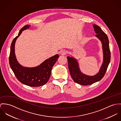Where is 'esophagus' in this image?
<instances>
[{
	"label": "esophagus",
	"instance_id": "obj_1",
	"mask_svg": "<svg viewBox=\"0 0 121 121\" xmlns=\"http://www.w3.org/2000/svg\"><path fill=\"white\" fill-rule=\"evenodd\" d=\"M66 53H67V52L65 50H62L60 52V54H61L62 55H65L66 54Z\"/></svg>",
	"mask_w": 121,
	"mask_h": 121
}]
</instances>
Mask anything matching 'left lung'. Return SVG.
<instances>
[{"label":"left lung","instance_id":"8db88e82","mask_svg":"<svg viewBox=\"0 0 121 121\" xmlns=\"http://www.w3.org/2000/svg\"><path fill=\"white\" fill-rule=\"evenodd\" d=\"M96 37L102 42L104 53V61L99 72L95 75L90 76L81 72L77 60L73 57L67 56L68 67L71 77L74 81L82 85H88L101 80L104 77L110 61V51L109 41L107 35L101 28L96 25H93Z\"/></svg>","mask_w":121,"mask_h":121}]
</instances>
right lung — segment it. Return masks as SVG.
Here are the masks:
<instances>
[{
  "label": "right lung",
  "mask_w": 121,
  "mask_h": 121,
  "mask_svg": "<svg viewBox=\"0 0 121 121\" xmlns=\"http://www.w3.org/2000/svg\"><path fill=\"white\" fill-rule=\"evenodd\" d=\"M30 26L26 25L19 31L18 35L13 41L9 56V64L17 79L22 83L30 87H39L46 83L49 79L53 66L59 55L56 54L47 59L38 66L27 68L21 66L17 62L15 54V43L22 32Z\"/></svg>",
  "instance_id": "right-lung-1"
}]
</instances>
